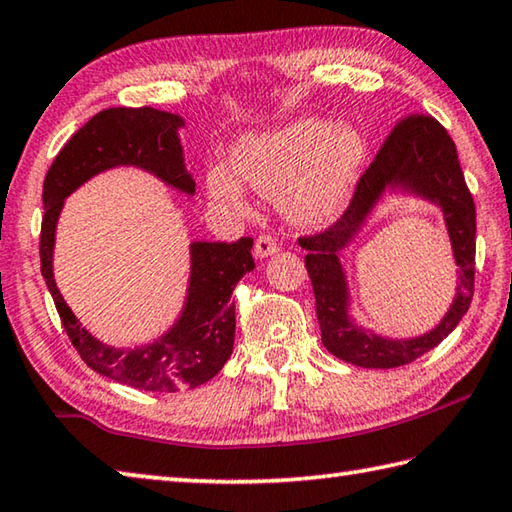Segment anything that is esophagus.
I'll return each mask as SVG.
<instances>
[{
	"instance_id": "1",
	"label": "esophagus",
	"mask_w": 512,
	"mask_h": 512,
	"mask_svg": "<svg viewBox=\"0 0 512 512\" xmlns=\"http://www.w3.org/2000/svg\"><path fill=\"white\" fill-rule=\"evenodd\" d=\"M277 250H280V244H277V239L271 235H259L255 241V257L257 259H264L268 255H275Z\"/></svg>"
}]
</instances>
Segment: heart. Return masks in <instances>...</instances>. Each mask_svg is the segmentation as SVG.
I'll list each match as a JSON object with an SVG mask.
<instances>
[{
    "label": "heart",
    "instance_id": "b5f03b06",
    "mask_svg": "<svg viewBox=\"0 0 512 512\" xmlns=\"http://www.w3.org/2000/svg\"><path fill=\"white\" fill-rule=\"evenodd\" d=\"M365 161V141L356 127L304 118L273 132L241 138L226 167L206 176L210 199L230 210H246L241 183L264 194L282 195L286 215L295 224H322L345 206Z\"/></svg>",
    "mask_w": 512,
    "mask_h": 512
}]
</instances>
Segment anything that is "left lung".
Masks as SVG:
<instances>
[{
  "label": "left lung",
  "mask_w": 512,
  "mask_h": 512,
  "mask_svg": "<svg viewBox=\"0 0 512 512\" xmlns=\"http://www.w3.org/2000/svg\"><path fill=\"white\" fill-rule=\"evenodd\" d=\"M385 187H401L436 202L444 210L453 241L455 261L460 266L458 295L446 318L425 337L410 341H387L356 328L348 318V294L337 250L355 234ZM475 201L463 179L457 147L439 120L425 114L401 118L380 145L358 179L351 203L338 221L315 235L300 237L309 250L304 257L309 271L315 313H318L322 345L333 356L369 369H394L434 349L450 336L468 313L475 295V250H477Z\"/></svg>",
  "instance_id": "8db88e82"
}]
</instances>
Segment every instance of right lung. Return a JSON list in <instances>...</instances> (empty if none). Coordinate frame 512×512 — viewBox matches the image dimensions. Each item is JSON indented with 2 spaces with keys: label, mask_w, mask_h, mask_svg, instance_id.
<instances>
[{
  "label": "right lung",
  "mask_w": 512,
  "mask_h": 512,
  "mask_svg": "<svg viewBox=\"0 0 512 512\" xmlns=\"http://www.w3.org/2000/svg\"><path fill=\"white\" fill-rule=\"evenodd\" d=\"M183 120L152 107H111L100 111L73 134L55 156L44 179V217L40 232V262L55 309L71 345L87 367L116 383L145 392L194 389L215 378L235 345L237 282L255 268L253 239L194 241L190 246V288L179 322L152 345L114 349L82 327L62 300L53 280V241L64 199L91 176L116 165H136L159 176L185 194L194 192L192 174L185 170L183 147L176 129Z\"/></svg>",
  "instance_id": "right-lung-1"
}]
</instances>
